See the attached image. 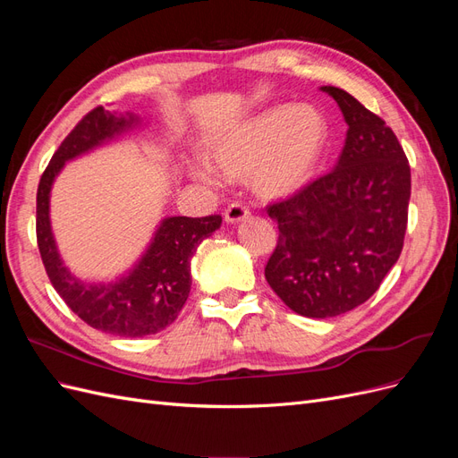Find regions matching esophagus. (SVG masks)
<instances>
[{
	"mask_svg": "<svg viewBox=\"0 0 458 458\" xmlns=\"http://www.w3.org/2000/svg\"><path fill=\"white\" fill-rule=\"evenodd\" d=\"M250 216V208H248L244 202L241 200H234L227 206L225 210V221H229V224H237V221L244 219Z\"/></svg>",
	"mask_w": 458,
	"mask_h": 458,
	"instance_id": "obj_1",
	"label": "esophagus"
}]
</instances>
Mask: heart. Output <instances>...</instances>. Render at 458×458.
Instances as JSON below:
<instances>
[{
    "mask_svg": "<svg viewBox=\"0 0 458 458\" xmlns=\"http://www.w3.org/2000/svg\"><path fill=\"white\" fill-rule=\"evenodd\" d=\"M327 123L318 110L301 105H279L263 110L229 130L216 145L221 170L234 175L252 172L254 183L269 192H286L306 183L321 157ZM204 183H217L210 164L192 168Z\"/></svg>",
    "mask_w": 458,
    "mask_h": 458,
    "instance_id": "b5f03b06",
    "label": "heart"
}]
</instances>
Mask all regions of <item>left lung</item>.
<instances>
[{
    "label": "left lung",
    "mask_w": 458,
    "mask_h": 458,
    "mask_svg": "<svg viewBox=\"0 0 458 458\" xmlns=\"http://www.w3.org/2000/svg\"><path fill=\"white\" fill-rule=\"evenodd\" d=\"M348 123L335 170L267 206L279 241L266 279L303 317H336L365 303L403 250L411 168L395 133L353 95L323 86Z\"/></svg>",
    "instance_id": "left-lung-1"
}]
</instances>
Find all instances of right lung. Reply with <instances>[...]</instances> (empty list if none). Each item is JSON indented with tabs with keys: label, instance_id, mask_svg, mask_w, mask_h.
<instances>
[{
	"label": "right lung",
	"instance_id": "1",
	"mask_svg": "<svg viewBox=\"0 0 458 458\" xmlns=\"http://www.w3.org/2000/svg\"><path fill=\"white\" fill-rule=\"evenodd\" d=\"M135 116H116L103 106L93 108L55 150L41 174L36 195V237L41 261L53 288L81 321L123 338L157 335L172 325L191 290V258L197 246L219 229L221 216L165 217L145 256L128 276L108 284H86L63 266L49 224L53 179L66 160L113 140L131 128Z\"/></svg>",
	"mask_w": 458,
	"mask_h": 458
}]
</instances>
